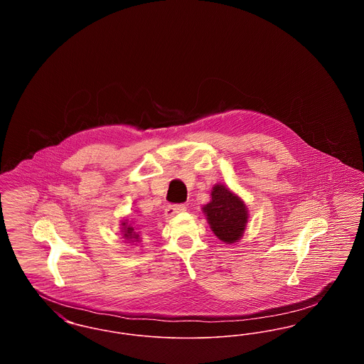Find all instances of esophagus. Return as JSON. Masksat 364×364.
I'll use <instances>...</instances> for the list:
<instances>
[{"instance_id":"obj_1","label":"esophagus","mask_w":364,"mask_h":364,"mask_svg":"<svg viewBox=\"0 0 364 364\" xmlns=\"http://www.w3.org/2000/svg\"><path fill=\"white\" fill-rule=\"evenodd\" d=\"M186 206L184 205H169L168 208H165V217L171 218L178 213H184L186 211Z\"/></svg>"}]
</instances>
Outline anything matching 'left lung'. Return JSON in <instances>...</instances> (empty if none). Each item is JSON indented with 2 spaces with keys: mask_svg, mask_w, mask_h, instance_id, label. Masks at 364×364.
<instances>
[{
  "mask_svg": "<svg viewBox=\"0 0 364 364\" xmlns=\"http://www.w3.org/2000/svg\"><path fill=\"white\" fill-rule=\"evenodd\" d=\"M214 235L223 242L232 244L240 240L247 224V208L240 198L224 186L217 184L211 191V202L203 208Z\"/></svg>",
  "mask_w": 364,
  "mask_h": 364,
  "instance_id": "8db88e82",
  "label": "left lung"
}]
</instances>
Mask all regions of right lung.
Segmentation results:
<instances>
[{
	"mask_svg": "<svg viewBox=\"0 0 364 364\" xmlns=\"http://www.w3.org/2000/svg\"><path fill=\"white\" fill-rule=\"evenodd\" d=\"M122 226H124V237L125 239H129V240H136V239H139V235L136 232H134V228L127 225V223H122Z\"/></svg>",
	"mask_w": 364,
	"mask_h": 364,
	"instance_id": "1",
	"label": "right lung"
}]
</instances>
